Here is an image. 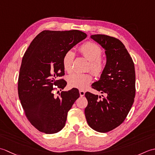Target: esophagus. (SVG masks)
Wrapping results in <instances>:
<instances>
[{"label":"esophagus","mask_w":155,"mask_h":155,"mask_svg":"<svg viewBox=\"0 0 155 155\" xmlns=\"http://www.w3.org/2000/svg\"><path fill=\"white\" fill-rule=\"evenodd\" d=\"M80 95L81 97H83L85 95V91L84 90H80Z\"/></svg>","instance_id":"1"}]
</instances>
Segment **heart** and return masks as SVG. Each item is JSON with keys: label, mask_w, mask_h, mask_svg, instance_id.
I'll use <instances>...</instances> for the list:
<instances>
[{"label": "heart", "mask_w": 155, "mask_h": 155, "mask_svg": "<svg viewBox=\"0 0 155 155\" xmlns=\"http://www.w3.org/2000/svg\"><path fill=\"white\" fill-rule=\"evenodd\" d=\"M80 54L87 59L89 62L87 66V70H90L96 75L100 76L106 68V60L102 55V49L96 43L87 41L79 47ZM75 54L73 51H66L62 59V64L64 70L71 73L73 70V63ZM93 80V75L91 72L87 73H74L68 77L69 86L84 90L89 86Z\"/></svg>", "instance_id": "obj_1"}]
</instances>
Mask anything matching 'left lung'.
Instances as JSON below:
<instances>
[{"label": "left lung", "mask_w": 155, "mask_h": 155, "mask_svg": "<svg viewBox=\"0 0 155 155\" xmlns=\"http://www.w3.org/2000/svg\"><path fill=\"white\" fill-rule=\"evenodd\" d=\"M91 38L106 50V69L91 86L105 96L101 99V96L87 91L85 116L88 125L94 130L107 132L124 121L134 103V64L124 44L117 38L100 34Z\"/></svg>", "instance_id": "obj_1"}]
</instances>
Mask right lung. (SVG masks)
<instances>
[{
    "mask_svg": "<svg viewBox=\"0 0 155 155\" xmlns=\"http://www.w3.org/2000/svg\"><path fill=\"white\" fill-rule=\"evenodd\" d=\"M86 37L78 30H45L25 53L18 74V97L28 120L40 132L54 134L61 130L68 111L80 97L76 88L62 91L57 97L53 91L67 85L59 79L65 75L62 59L65 52Z\"/></svg>",
    "mask_w": 155,
    "mask_h": 155,
    "instance_id": "add662e5",
    "label": "right lung"
}]
</instances>
